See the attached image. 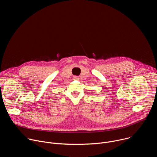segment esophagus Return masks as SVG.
Segmentation results:
<instances>
[{"instance_id":"obj_1","label":"esophagus","mask_w":157,"mask_h":157,"mask_svg":"<svg viewBox=\"0 0 157 157\" xmlns=\"http://www.w3.org/2000/svg\"><path fill=\"white\" fill-rule=\"evenodd\" d=\"M73 79H74V80H79V78L78 76H74Z\"/></svg>"}]
</instances>
